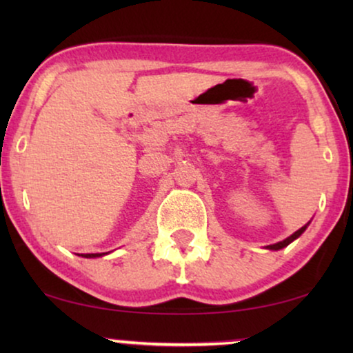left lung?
<instances>
[{
  "label": "left lung",
  "mask_w": 353,
  "mask_h": 353,
  "mask_svg": "<svg viewBox=\"0 0 353 353\" xmlns=\"http://www.w3.org/2000/svg\"><path fill=\"white\" fill-rule=\"evenodd\" d=\"M308 225H310V221H308V223H307V225H303L301 230H297V231H296V233H294V234H291V236H289V238H286V239H283V241H279V243H276V244H270V245H267V249H268V250H279V249L286 248V245H289V244H291V243H292V241H296V239L299 238V236H301V234L303 233V231H305V230H307V226H308Z\"/></svg>",
  "instance_id": "1"
}]
</instances>
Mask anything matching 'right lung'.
<instances>
[{"label":"right lung","mask_w":353,"mask_h":353,"mask_svg":"<svg viewBox=\"0 0 353 353\" xmlns=\"http://www.w3.org/2000/svg\"><path fill=\"white\" fill-rule=\"evenodd\" d=\"M108 254V252H105ZM104 252L103 254H81V257H85V259H96V257H103V255H105Z\"/></svg>","instance_id":"1"}]
</instances>
